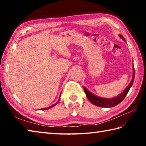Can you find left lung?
I'll use <instances>...</instances> for the list:
<instances>
[{"label":"left lung","mask_w":146,"mask_h":146,"mask_svg":"<svg viewBox=\"0 0 146 146\" xmlns=\"http://www.w3.org/2000/svg\"><path fill=\"white\" fill-rule=\"evenodd\" d=\"M120 37L123 39V40L125 41V38H123V36L121 35H119ZM135 78V69L134 66H133V78L132 80L129 83V84L127 86V87L125 89L124 91H123L122 93H120L119 95H118L117 97L112 98H102L97 97L91 93L90 91H88L87 89L85 87H84V92L86 95V97L89 99L90 102L93 104L94 105L97 106L98 107H102V108H112L114 107V106L118 105V104H120L122 101L124 99V98L126 97L128 91H129L133 83V81H134Z\"/></svg>","instance_id":"left-lung-1"}]
</instances>
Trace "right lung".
Instances as JSON below:
<instances>
[{
  "instance_id": "right-lung-1",
  "label": "right lung",
  "mask_w": 146,
  "mask_h": 146,
  "mask_svg": "<svg viewBox=\"0 0 146 146\" xmlns=\"http://www.w3.org/2000/svg\"><path fill=\"white\" fill-rule=\"evenodd\" d=\"M59 99H60V98H59ZM59 99H58V102H56V103H55V104H53L52 106H49V107H48V108H43V109H40V110H48V109H49V108H53V107H54V106H55V105H56L58 104V101H59Z\"/></svg>"
}]
</instances>
